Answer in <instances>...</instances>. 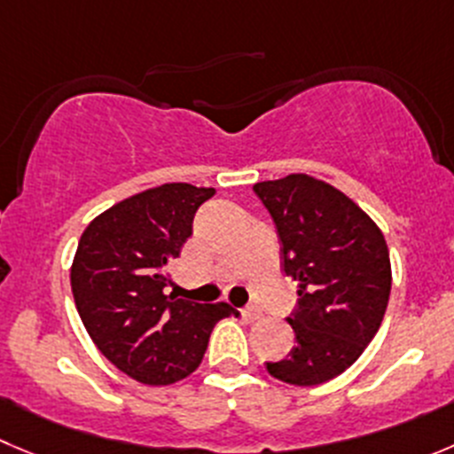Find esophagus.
Returning <instances> with one entry per match:
<instances>
[{
	"mask_svg": "<svg viewBox=\"0 0 454 454\" xmlns=\"http://www.w3.org/2000/svg\"><path fill=\"white\" fill-rule=\"evenodd\" d=\"M240 314L245 318H249V321H256V318H261V308L258 305H247V308L240 309Z\"/></svg>",
	"mask_w": 454,
	"mask_h": 454,
	"instance_id": "34e87169",
	"label": "esophagus"
}]
</instances>
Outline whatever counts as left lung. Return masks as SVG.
Masks as SVG:
<instances>
[{"label":"left lung","mask_w":454,"mask_h":454,"mask_svg":"<svg viewBox=\"0 0 454 454\" xmlns=\"http://www.w3.org/2000/svg\"><path fill=\"white\" fill-rule=\"evenodd\" d=\"M280 240L283 271L299 283L287 317L296 345L267 372L292 386L339 377L374 339L390 299L381 230L332 184L303 174L254 184Z\"/></svg>","instance_id":"1"}]
</instances>
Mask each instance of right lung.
Segmentation results:
<instances>
[{
    "instance_id": "add662e5",
    "label": "right lung",
    "mask_w": 454,
    "mask_h": 454,
    "mask_svg": "<svg viewBox=\"0 0 454 454\" xmlns=\"http://www.w3.org/2000/svg\"><path fill=\"white\" fill-rule=\"evenodd\" d=\"M215 189L171 183L127 198L89 224L71 267L86 332L106 359L146 386L189 377L205 356L227 303L178 299L167 265L193 231V215Z\"/></svg>"
}]
</instances>
